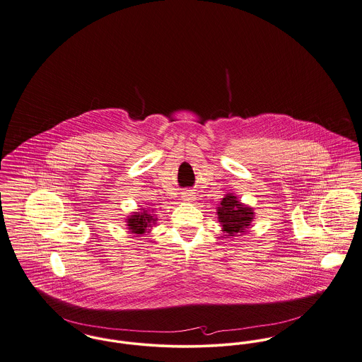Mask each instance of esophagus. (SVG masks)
<instances>
[{"label": "esophagus", "instance_id": "esophagus-1", "mask_svg": "<svg viewBox=\"0 0 362 362\" xmlns=\"http://www.w3.org/2000/svg\"><path fill=\"white\" fill-rule=\"evenodd\" d=\"M182 198H183V201H189V202H190V201H192L195 197H194V194H192V192H187L182 194Z\"/></svg>", "mask_w": 362, "mask_h": 362}]
</instances>
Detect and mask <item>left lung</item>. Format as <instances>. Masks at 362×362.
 I'll return each mask as SVG.
<instances>
[{"instance_id":"1","label":"left lung","mask_w":362,"mask_h":362,"mask_svg":"<svg viewBox=\"0 0 362 362\" xmlns=\"http://www.w3.org/2000/svg\"><path fill=\"white\" fill-rule=\"evenodd\" d=\"M253 208L240 204L234 194H227L217 208L218 221L228 238L245 234L253 221Z\"/></svg>"}]
</instances>
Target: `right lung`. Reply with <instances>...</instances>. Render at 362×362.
<instances>
[{
    "label": "right lung",
    "mask_w": 362,
    "mask_h": 362,
    "mask_svg": "<svg viewBox=\"0 0 362 362\" xmlns=\"http://www.w3.org/2000/svg\"><path fill=\"white\" fill-rule=\"evenodd\" d=\"M156 217L148 212H134L131 216H128L127 226L129 233L135 235H142L145 233H149V228L156 223Z\"/></svg>",
    "instance_id": "1"
}]
</instances>
